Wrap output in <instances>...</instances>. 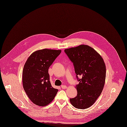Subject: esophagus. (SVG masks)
<instances>
[{
    "instance_id": "1",
    "label": "esophagus",
    "mask_w": 127,
    "mask_h": 127,
    "mask_svg": "<svg viewBox=\"0 0 127 127\" xmlns=\"http://www.w3.org/2000/svg\"><path fill=\"white\" fill-rule=\"evenodd\" d=\"M61 88H62V89H66V88H67V86H66V85H62V86H61Z\"/></svg>"
}]
</instances>
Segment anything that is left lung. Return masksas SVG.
<instances>
[{"instance_id": "1", "label": "left lung", "mask_w": 127, "mask_h": 127, "mask_svg": "<svg viewBox=\"0 0 127 127\" xmlns=\"http://www.w3.org/2000/svg\"><path fill=\"white\" fill-rule=\"evenodd\" d=\"M64 51L73 63L79 81L76 86L77 96L70 99V102L76 108H87L96 101L103 88L106 76L104 62L100 54L88 45H81Z\"/></svg>"}]
</instances>
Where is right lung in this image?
Returning a JSON list of instances; mask_svg holds the SVG:
<instances>
[{"label":"right lung","mask_w":127,"mask_h":127,"mask_svg":"<svg viewBox=\"0 0 127 127\" xmlns=\"http://www.w3.org/2000/svg\"><path fill=\"white\" fill-rule=\"evenodd\" d=\"M61 52L47 49L38 50L26 61L23 71V87L31 101L37 105H48L58 91L52 87L48 71Z\"/></svg>","instance_id":"obj_1"}]
</instances>
